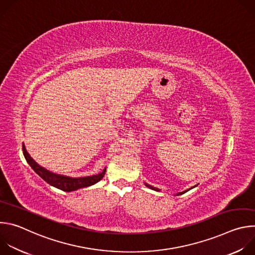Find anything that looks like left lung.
<instances>
[{
  "label": "left lung",
  "instance_id": "8db88e82",
  "mask_svg": "<svg viewBox=\"0 0 255 255\" xmlns=\"http://www.w3.org/2000/svg\"><path fill=\"white\" fill-rule=\"evenodd\" d=\"M145 186H146V187H147V188H149V189H151V190L156 191V192H160V190H159V189H157V188H155V187H152V186H150V185H148V184H145ZM196 187H197V186H194V187H192V188H190V189H188V190H186V191H184V192L177 193V194H175V195H173V196H179V195H183V194L187 193L188 191H190V190H192V189H194V188H196Z\"/></svg>",
  "mask_w": 255,
  "mask_h": 255
}]
</instances>
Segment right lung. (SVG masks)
<instances>
[{"mask_svg": "<svg viewBox=\"0 0 255 255\" xmlns=\"http://www.w3.org/2000/svg\"><path fill=\"white\" fill-rule=\"evenodd\" d=\"M23 154L25 156V159L29 163V165L32 167V169L37 173L41 178H43L47 184L50 186L59 189L64 192H74L82 188H87L90 186H93L100 181L106 172V167L103 169L102 172L90 176H84V177H70L62 174H57L52 171L47 170L43 166L39 165L36 162L30 154L27 152L25 145L23 144Z\"/></svg>", "mask_w": 255, "mask_h": 255, "instance_id": "add662e5", "label": "right lung"}]
</instances>
